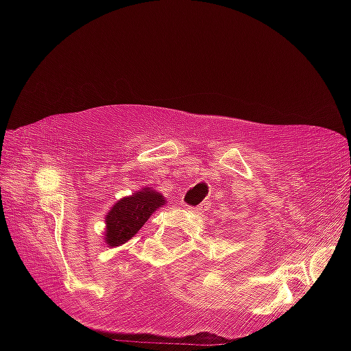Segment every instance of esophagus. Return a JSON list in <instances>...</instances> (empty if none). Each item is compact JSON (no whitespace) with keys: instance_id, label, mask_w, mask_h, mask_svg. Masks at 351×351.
<instances>
[{"instance_id":"esophagus-1","label":"esophagus","mask_w":351,"mask_h":351,"mask_svg":"<svg viewBox=\"0 0 351 351\" xmlns=\"http://www.w3.org/2000/svg\"><path fill=\"white\" fill-rule=\"evenodd\" d=\"M208 208H209V203H201L199 206L193 208V211H195V213H199V215H203V213H206V211H208Z\"/></svg>"}]
</instances>
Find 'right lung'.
<instances>
[{
  "instance_id": "add662e5",
  "label": "right lung",
  "mask_w": 351,
  "mask_h": 351,
  "mask_svg": "<svg viewBox=\"0 0 351 351\" xmlns=\"http://www.w3.org/2000/svg\"><path fill=\"white\" fill-rule=\"evenodd\" d=\"M165 204L167 198L162 193L148 186H143L130 196H123L106 215V231H104L106 244L108 247H117L130 241L150 219L153 213L163 208Z\"/></svg>"
}]
</instances>
